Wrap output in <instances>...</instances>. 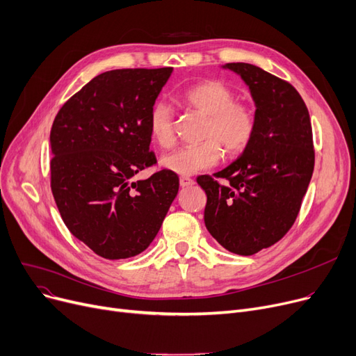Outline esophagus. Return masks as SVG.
<instances>
[{"label": "esophagus", "mask_w": 356, "mask_h": 356, "mask_svg": "<svg viewBox=\"0 0 356 356\" xmlns=\"http://www.w3.org/2000/svg\"><path fill=\"white\" fill-rule=\"evenodd\" d=\"M179 185H181V187H191V185H194V179L190 178V177H181L179 178Z\"/></svg>", "instance_id": "esophagus-1"}]
</instances>
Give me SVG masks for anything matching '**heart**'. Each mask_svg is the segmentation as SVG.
<instances>
[{
  "mask_svg": "<svg viewBox=\"0 0 356 356\" xmlns=\"http://www.w3.org/2000/svg\"><path fill=\"white\" fill-rule=\"evenodd\" d=\"M182 106L206 117L201 131L202 143L178 149L162 158L165 169L178 175H193L214 166L222 149L229 158L238 156L252 143L258 129V115L252 106L236 101V92L217 79L200 81L181 95ZM150 139L161 149L177 142L172 110L156 103L149 111Z\"/></svg>",
  "mask_w": 356,
  "mask_h": 356,
  "instance_id": "b5f03b06",
  "label": "heart"
}]
</instances>
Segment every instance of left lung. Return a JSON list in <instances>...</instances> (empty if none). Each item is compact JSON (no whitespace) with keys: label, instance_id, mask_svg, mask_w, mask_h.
<instances>
[{"label":"left lung","instance_id":"obj_1","mask_svg":"<svg viewBox=\"0 0 356 356\" xmlns=\"http://www.w3.org/2000/svg\"><path fill=\"white\" fill-rule=\"evenodd\" d=\"M249 86L258 129L242 156L197 182L206 191L204 223L213 238L238 255H253L282 239L294 225L314 169L313 130L298 91L250 63H227Z\"/></svg>","mask_w":356,"mask_h":356}]
</instances>
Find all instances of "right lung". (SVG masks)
Here are the masks:
<instances>
[{"mask_svg":"<svg viewBox=\"0 0 356 356\" xmlns=\"http://www.w3.org/2000/svg\"><path fill=\"white\" fill-rule=\"evenodd\" d=\"M172 67L114 70L92 78L58 111L50 130V188L66 227L98 257L139 255L158 234L179 178L149 150L147 117Z\"/></svg>","mask_w":356,"mask_h":356,"instance_id":"1","label":"right lung"}]
</instances>
